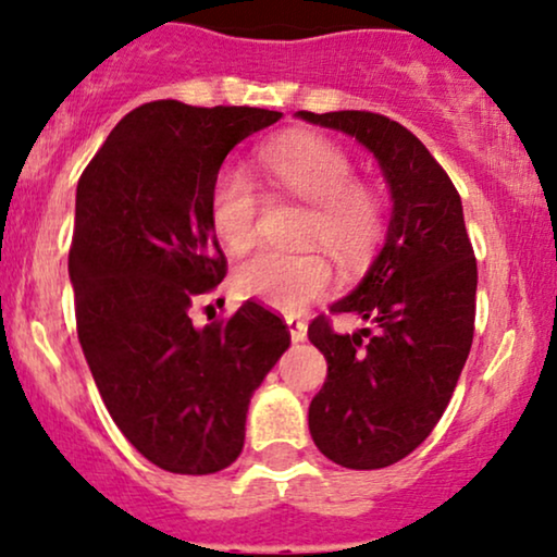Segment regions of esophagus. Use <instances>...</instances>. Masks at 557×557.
I'll return each mask as SVG.
<instances>
[{"label": "esophagus", "instance_id": "1", "mask_svg": "<svg viewBox=\"0 0 557 557\" xmlns=\"http://www.w3.org/2000/svg\"><path fill=\"white\" fill-rule=\"evenodd\" d=\"M287 326H290V339H293V343H304L306 334H308L306 321L298 319V317H287Z\"/></svg>", "mask_w": 557, "mask_h": 557}]
</instances>
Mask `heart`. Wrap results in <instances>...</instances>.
Listing matches in <instances>:
<instances>
[{"label": "heart", "instance_id": "heart-1", "mask_svg": "<svg viewBox=\"0 0 557 557\" xmlns=\"http://www.w3.org/2000/svg\"><path fill=\"white\" fill-rule=\"evenodd\" d=\"M274 194L308 202L300 227L304 244H321L339 264L355 267L379 246L386 231V205L379 189L355 178L350 152L319 132H290L257 156ZM259 194L238 169L212 178L207 212L220 244L246 251L257 240ZM236 287L285 313H298L332 287V267L319 251H259L238 267Z\"/></svg>", "mask_w": 557, "mask_h": 557}]
</instances>
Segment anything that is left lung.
Masks as SVG:
<instances>
[{
    "instance_id": "1",
    "label": "left lung",
    "mask_w": 557,
    "mask_h": 557,
    "mask_svg": "<svg viewBox=\"0 0 557 557\" xmlns=\"http://www.w3.org/2000/svg\"><path fill=\"white\" fill-rule=\"evenodd\" d=\"M352 134L379 158L394 199L386 244L350 296L330 308L376 332L308 324L326 381L308 407L313 444L347 470H381L412 454L446 412L474 337L478 259L457 186L428 147L373 111H298Z\"/></svg>"
}]
</instances>
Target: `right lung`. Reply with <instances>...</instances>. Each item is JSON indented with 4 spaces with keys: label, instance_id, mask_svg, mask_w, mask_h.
<instances>
[{
    "label": "right lung",
    "instance_id": "1",
    "mask_svg": "<svg viewBox=\"0 0 557 557\" xmlns=\"http://www.w3.org/2000/svg\"><path fill=\"white\" fill-rule=\"evenodd\" d=\"M280 116L152 100L113 126L79 176L70 246L79 345L113 423L165 472L231 467L253 388L290 347L285 321L257 300L205 330L189 317L227 272L207 212L212 178L240 139Z\"/></svg>",
    "mask_w": 557,
    "mask_h": 557
}]
</instances>
